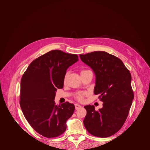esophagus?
Here are the masks:
<instances>
[{"instance_id": "esophagus-1", "label": "esophagus", "mask_w": 150, "mask_h": 150, "mask_svg": "<svg viewBox=\"0 0 150 150\" xmlns=\"http://www.w3.org/2000/svg\"><path fill=\"white\" fill-rule=\"evenodd\" d=\"M81 105H78V104H75V109L76 110H77V109H79L80 108H81Z\"/></svg>"}]
</instances>
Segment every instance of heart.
Instances as JSON below:
<instances>
[{
  "label": "heart",
  "mask_w": 150,
  "mask_h": 150,
  "mask_svg": "<svg viewBox=\"0 0 150 150\" xmlns=\"http://www.w3.org/2000/svg\"><path fill=\"white\" fill-rule=\"evenodd\" d=\"M87 70H83L81 71V73L84 72V71ZM66 77H67V75H66L65 76V78H64V81H66ZM88 94V92H77L76 93V96H75V98L76 99L79 101H83L84 100V96H86V95Z\"/></svg>",
  "instance_id": "heart-1"
}]
</instances>
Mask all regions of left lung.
Instances as JSON below:
<instances>
[{
    "label": "left lung",
    "instance_id": "8db88e82",
    "mask_svg": "<svg viewBox=\"0 0 150 150\" xmlns=\"http://www.w3.org/2000/svg\"><path fill=\"white\" fill-rule=\"evenodd\" d=\"M80 57L95 72L94 93L103 102L98 111L93 105L84 107L87 111L84 127L94 136H111L123 127L134 99L131 73L120 58L106 52L96 51Z\"/></svg>",
    "mask_w": 150,
    "mask_h": 150
}]
</instances>
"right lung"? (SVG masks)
I'll use <instances>...</instances> for the list:
<instances>
[{
	"label": "right lung",
	"mask_w": 150,
	"mask_h": 150,
	"mask_svg": "<svg viewBox=\"0 0 150 150\" xmlns=\"http://www.w3.org/2000/svg\"><path fill=\"white\" fill-rule=\"evenodd\" d=\"M76 54L53 50L30 63L21 81L20 106L26 120L38 133L47 138L64 132L66 122L75 111L66 101L57 105V89L63 88L66 70L78 61Z\"/></svg>",
	"instance_id": "obj_1"
}]
</instances>
